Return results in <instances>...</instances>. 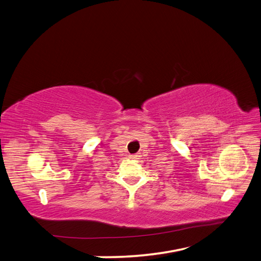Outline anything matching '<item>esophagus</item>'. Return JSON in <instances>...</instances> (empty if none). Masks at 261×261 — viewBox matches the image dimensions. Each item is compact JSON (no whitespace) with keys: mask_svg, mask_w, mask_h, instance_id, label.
Instances as JSON below:
<instances>
[{"mask_svg":"<svg viewBox=\"0 0 261 261\" xmlns=\"http://www.w3.org/2000/svg\"><path fill=\"white\" fill-rule=\"evenodd\" d=\"M130 159H139V155L138 154H129Z\"/></svg>","mask_w":261,"mask_h":261,"instance_id":"obj_1","label":"esophagus"}]
</instances>
